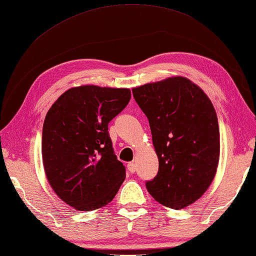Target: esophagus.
<instances>
[{"mask_svg":"<svg viewBox=\"0 0 256 256\" xmlns=\"http://www.w3.org/2000/svg\"><path fill=\"white\" fill-rule=\"evenodd\" d=\"M128 170L131 174L136 172V164H134V162H130V164H128Z\"/></svg>","mask_w":256,"mask_h":256,"instance_id":"34e87169","label":"esophagus"}]
</instances>
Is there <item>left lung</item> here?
Here are the masks:
<instances>
[{
	"label": "left lung",
	"instance_id": "left-lung-1",
	"mask_svg": "<svg viewBox=\"0 0 256 256\" xmlns=\"http://www.w3.org/2000/svg\"><path fill=\"white\" fill-rule=\"evenodd\" d=\"M150 124L159 171L146 189L161 205L182 209L198 200L215 178L220 160L216 110L200 87L170 77L133 88Z\"/></svg>",
	"mask_w": 256,
	"mask_h": 256
}]
</instances>
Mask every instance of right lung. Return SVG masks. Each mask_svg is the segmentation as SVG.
<instances>
[{
  "label": "right lung",
  "mask_w": 256,
  "mask_h": 256,
  "mask_svg": "<svg viewBox=\"0 0 256 256\" xmlns=\"http://www.w3.org/2000/svg\"><path fill=\"white\" fill-rule=\"evenodd\" d=\"M128 88L74 87L54 102L42 128V161L49 184L77 210L108 205L126 176L115 156L108 123L126 108Z\"/></svg>",
  "instance_id": "add662e5"
}]
</instances>
